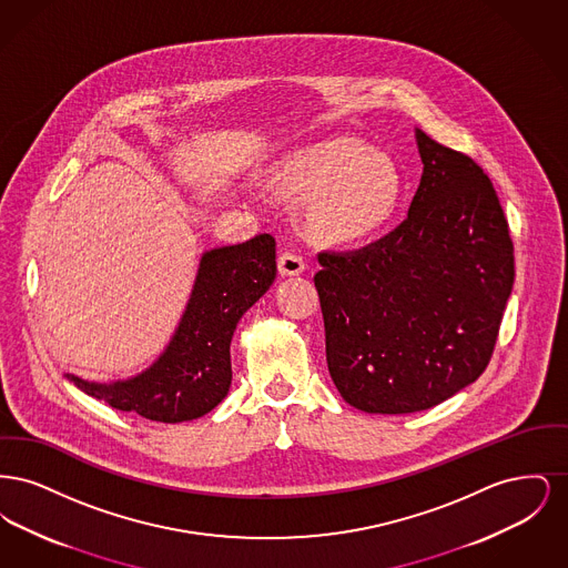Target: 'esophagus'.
I'll return each mask as SVG.
<instances>
[{
	"label": "esophagus",
	"mask_w": 568,
	"mask_h": 568,
	"mask_svg": "<svg viewBox=\"0 0 568 568\" xmlns=\"http://www.w3.org/2000/svg\"><path fill=\"white\" fill-rule=\"evenodd\" d=\"M302 271H304L302 255H297L294 251H283L278 255V272L283 276H294V274H300Z\"/></svg>",
	"instance_id": "34e87169"
}]
</instances>
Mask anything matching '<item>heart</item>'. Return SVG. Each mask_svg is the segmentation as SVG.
<instances>
[{
    "mask_svg": "<svg viewBox=\"0 0 568 568\" xmlns=\"http://www.w3.org/2000/svg\"><path fill=\"white\" fill-rule=\"evenodd\" d=\"M274 190L304 200L306 227L315 239L345 244L371 236L389 219L400 176L389 158L338 135L290 155L274 172Z\"/></svg>",
    "mask_w": 568,
    "mask_h": 568,
    "instance_id": "heart-1",
    "label": "heart"
}]
</instances>
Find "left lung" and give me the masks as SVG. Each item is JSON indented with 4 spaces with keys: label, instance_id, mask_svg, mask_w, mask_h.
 Masks as SVG:
<instances>
[{
    "label": "left lung",
    "instance_id": "1",
    "mask_svg": "<svg viewBox=\"0 0 568 568\" xmlns=\"http://www.w3.org/2000/svg\"><path fill=\"white\" fill-rule=\"evenodd\" d=\"M424 174L377 243L324 251L315 287L336 389L366 413L426 410L486 371L514 290V241L481 165L417 130Z\"/></svg>",
    "mask_w": 568,
    "mask_h": 568
}]
</instances>
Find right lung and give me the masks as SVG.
Here are the masks:
<instances>
[{"label": "right lung", "instance_id": "obj_1", "mask_svg": "<svg viewBox=\"0 0 568 568\" xmlns=\"http://www.w3.org/2000/svg\"><path fill=\"white\" fill-rule=\"evenodd\" d=\"M276 276V243L260 234L213 248L200 262L181 325L162 357L142 375L112 385L68 375L84 394L112 408L163 424L202 417L230 392V343L244 313L268 292Z\"/></svg>", "mask_w": 568, "mask_h": 568}]
</instances>
